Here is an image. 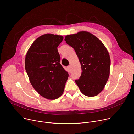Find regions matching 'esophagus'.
<instances>
[{
	"mask_svg": "<svg viewBox=\"0 0 134 134\" xmlns=\"http://www.w3.org/2000/svg\"><path fill=\"white\" fill-rule=\"evenodd\" d=\"M71 65H69L68 66V69H69V70L70 71V70H71Z\"/></svg>",
	"mask_w": 134,
	"mask_h": 134,
	"instance_id": "obj_1",
	"label": "esophagus"
}]
</instances>
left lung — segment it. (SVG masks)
Masks as SVG:
<instances>
[{"instance_id": "1", "label": "left lung", "mask_w": 134, "mask_h": 134, "mask_svg": "<svg viewBox=\"0 0 134 134\" xmlns=\"http://www.w3.org/2000/svg\"><path fill=\"white\" fill-rule=\"evenodd\" d=\"M65 41L72 47L81 66V75L75 82L81 92L92 97L104 88L110 74V58L103 43L92 34L82 31L67 35Z\"/></svg>"}]
</instances>
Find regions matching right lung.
Here are the masks:
<instances>
[{
    "label": "right lung",
    "instance_id": "add662e5",
    "mask_svg": "<svg viewBox=\"0 0 134 134\" xmlns=\"http://www.w3.org/2000/svg\"><path fill=\"white\" fill-rule=\"evenodd\" d=\"M63 39L62 36L43 35L34 42L26 55L25 69L30 82L46 99H55L61 96L69 77L60 63L58 52Z\"/></svg>",
    "mask_w": 134,
    "mask_h": 134
}]
</instances>
